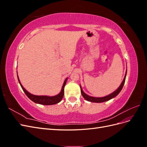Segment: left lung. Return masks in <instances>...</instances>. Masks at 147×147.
Returning <instances> with one entry per match:
<instances>
[{
	"mask_svg": "<svg viewBox=\"0 0 147 147\" xmlns=\"http://www.w3.org/2000/svg\"><path fill=\"white\" fill-rule=\"evenodd\" d=\"M126 74H127V69H126V74H125V76L124 77V79L123 82H121V84H120V86L118 87V88L117 89V90H115L114 92H113L111 94L104 96V97H92L90 96H88V94H86V93H84L82 90V88L81 86V85H80L81 88V92L83 96V97L86 100L89 101V102H96V103H101V102H106L108 101L110 99H112L114 97H116L119 93L120 92V91H121L122 88L124 86V82H125V80H126Z\"/></svg>",
	"mask_w": 147,
	"mask_h": 147,
	"instance_id": "8db88e82",
	"label": "left lung"
}]
</instances>
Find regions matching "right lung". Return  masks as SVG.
<instances>
[{"instance_id":"obj_1","label":"right lung","mask_w":147,"mask_h":147,"mask_svg":"<svg viewBox=\"0 0 147 147\" xmlns=\"http://www.w3.org/2000/svg\"><path fill=\"white\" fill-rule=\"evenodd\" d=\"M17 77L22 89H23V90L25 92L26 96L29 97V99H30L31 100L33 101L36 104H39L41 105H46L56 104L57 103H59V102H61L64 94V86L66 84L67 80L68 79V78H67L65 80L63 87H62L61 91L58 94L54 96H36V95H34L32 94H30V93L27 90H26V89H24V88L21 84L18 77V72H17Z\"/></svg>"}]
</instances>
